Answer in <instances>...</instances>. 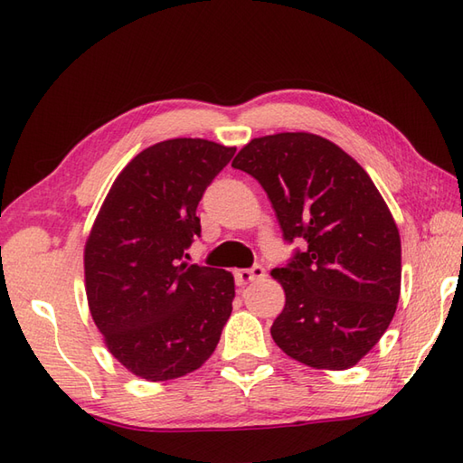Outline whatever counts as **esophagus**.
Listing matches in <instances>:
<instances>
[{
    "instance_id": "34e87169",
    "label": "esophagus",
    "mask_w": 463,
    "mask_h": 463,
    "mask_svg": "<svg viewBox=\"0 0 463 463\" xmlns=\"http://www.w3.org/2000/svg\"><path fill=\"white\" fill-rule=\"evenodd\" d=\"M264 277H267V270H264L262 267H259V264H257V267H252V269L237 270V282H239V287H247V284L262 280Z\"/></svg>"
}]
</instances>
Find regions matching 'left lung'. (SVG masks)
I'll list each match as a JSON object with an SVG mask.
<instances>
[{
  "mask_svg": "<svg viewBox=\"0 0 463 463\" xmlns=\"http://www.w3.org/2000/svg\"><path fill=\"white\" fill-rule=\"evenodd\" d=\"M232 166L267 191L284 241H307V250L270 272L287 294L272 340L312 368L356 366L400 298V232L376 184L338 145L312 133L259 137Z\"/></svg>",
  "mask_w": 463,
  "mask_h": 463,
  "instance_id": "obj_1",
  "label": "left lung"
}]
</instances>
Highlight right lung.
<instances>
[{
  "label": "right lung",
  "mask_w": 463,
  "mask_h": 463,
  "mask_svg": "<svg viewBox=\"0 0 463 463\" xmlns=\"http://www.w3.org/2000/svg\"><path fill=\"white\" fill-rule=\"evenodd\" d=\"M237 146L169 139L117 176L85 242V292L105 346L135 376L165 382L211 358L232 312L229 270L186 264L196 206Z\"/></svg>",
  "instance_id": "1"
}]
</instances>
